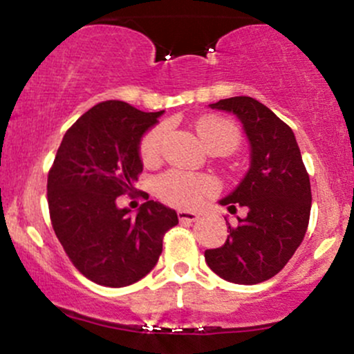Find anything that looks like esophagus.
Instances as JSON below:
<instances>
[{"mask_svg": "<svg viewBox=\"0 0 354 354\" xmlns=\"http://www.w3.org/2000/svg\"><path fill=\"white\" fill-rule=\"evenodd\" d=\"M177 217L180 222H195L198 218V215L195 212H187V210H178Z\"/></svg>", "mask_w": 354, "mask_h": 354, "instance_id": "34e87169", "label": "esophagus"}]
</instances>
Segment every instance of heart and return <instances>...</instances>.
<instances>
[{"label":"heart","mask_w":354,"mask_h":354,"mask_svg":"<svg viewBox=\"0 0 354 354\" xmlns=\"http://www.w3.org/2000/svg\"><path fill=\"white\" fill-rule=\"evenodd\" d=\"M197 132L207 149L215 144H230L235 149L239 144V131L234 124L215 115L198 120ZM165 136H167V131L164 126L153 127L144 136L140 142V157L145 164H152L159 159ZM215 190H217V182L212 177L192 176V174L177 172V170L164 174L156 182V192L162 201L169 205L182 207V209L198 205L203 197L212 195Z\"/></svg>","instance_id":"b5f03b06"}]
</instances>
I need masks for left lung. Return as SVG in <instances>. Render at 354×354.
I'll return each mask as SVG.
<instances>
[{
  "instance_id": "obj_1",
  "label": "left lung",
  "mask_w": 354,
  "mask_h": 354,
  "mask_svg": "<svg viewBox=\"0 0 354 354\" xmlns=\"http://www.w3.org/2000/svg\"><path fill=\"white\" fill-rule=\"evenodd\" d=\"M210 107L232 112L242 122L250 169L218 202L230 214L243 207L247 215L236 217L235 225L227 222V242L205 250V261L232 283H261L275 277L303 242L311 209L308 172L292 129L257 99L236 95Z\"/></svg>"
}]
</instances>
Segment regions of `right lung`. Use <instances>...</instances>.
Listing matches in <instances>:
<instances>
[{"mask_svg": "<svg viewBox=\"0 0 354 354\" xmlns=\"http://www.w3.org/2000/svg\"><path fill=\"white\" fill-rule=\"evenodd\" d=\"M164 114L122 101L95 104L68 129L48 174L51 223L64 252L94 283L120 288L156 267L176 210L149 201L136 215L118 197L142 172L140 140Z\"/></svg>", "mask_w": 354, "mask_h": 354, "instance_id": "obj_1", "label": "right lung"}]
</instances>
